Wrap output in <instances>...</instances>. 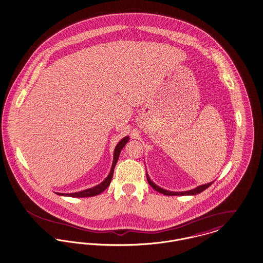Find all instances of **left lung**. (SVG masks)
<instances>
[{"label": "left lung", "mask_w": 263, "mask_h": 263, "mask_svg": "<svg viewBox=\"0 0 263 263\" xmlns=\"http://www.w3.org/2000/svg\"><path fill=\"white\" fill-rule=\"evenodd\" d=\"M146 178H147V181H148L149 185H151V186H152L154 190H156V191L158 192V193H162V194H164V195H195V194H198V193H202L204 190H206L208 187H210V185L213 183V181H212V182L206 183V184H202V185H200V186H197V187H195L194 190L189 191V192L173 193V192H168V191L162 190L161 187H159V186H158L157 184H155V183H154V182L151 180V178L148 177V175H147V174H146Z\"/></svg>", "instance_id": "1"}]
</instances>
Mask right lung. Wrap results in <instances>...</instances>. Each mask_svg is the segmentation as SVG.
Returning a JSON list of instances; mask_svg holds the SVG:
<instances>
[{"mask_svg": "<svg viewBox=\"0 0 263 263\" xmlns=\"http://www.w3.org/2000/svg\"><path fill=\"white\" fill-rule=\"evenodd\" d=\"M128 141V137H125L123 138V140H121L116 148H115V153H114V161H112V165H111V170L109 172V175H107V177L105 178V180L100 183L99 185L95 186V187H91V189H88L86 191H83V192H79V193H57L59 195H65V196H70V197H90V196H95V195H98L101 193H103L105 191V189L109 185L111 179H112V175H114V170H115V166L118 162V159L120 157V154L123 149V146L125 145V143Z\"/></svg>", "mask_w": 263, "mask_h": 263, "instance_id": "add662e5", "label": "right lung"}]
</instances>
